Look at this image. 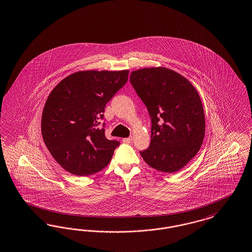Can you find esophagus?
Returning <instances> with one entry per match:
<instances>
[{
    "instance_id": "34e87169",
    "label": "esophagus",
    "mask_w": 252,
    "mask_h": 252,
    "mask_svg": "<svg viewBox=\"0 0 252 252\" xmlns=\"http://www.w3.org/2000/svg\"><path fill=\"white\" fill-rule=\"evenodd\" d=\"M123 141H124L125 143H131V142H132V137L125 138V139H123Z\"/></svg>"
}]
</instances>
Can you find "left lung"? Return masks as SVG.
I'll use <instances>...</instances> for the list:
<instances>
[{
	"mask_svg": "<svg viewBox=\"0 0 252 252\" xmlns=\"http://www.w3.org/2000/svg\"><path fill=\"white\" fill-rule=\"evenodd\" d=\"M130 83L151 118V142L140 151L152 168L179 171L201 148L205 118L200 95L189 81L165 67L132 71Z\"/></svg>",
	"mask_w": 252,
	"mask_h": 252,
	"instance_id": "left-lung-1",
	"label": "left lung"
}]
</instances>
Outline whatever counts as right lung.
<instances>
[{
  "mask_svg": "<svg viewBox=\"0 0 252 252\" xmlns=\"http://www.w3.org/2000/svg\"><path fill=\"white\" fill-rule=\"evenodd\" d=\"M128 73L81 71L51 91L43 110L41 130L51 156L64 170L85 176L111 161L120 142L108 140L98 126L104 120L106 104L126 83Z\"/></svg>",
  "mask_w": 252,
  "mask_h": 252,
  "instance_id": "1",
  "label": "right lung"
}]
</instances>
